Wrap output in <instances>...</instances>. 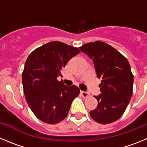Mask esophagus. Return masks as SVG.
I'll return each mask as SVG.
<instances>
[{"instance_id": "obj_1", "label": "esophagus", "mask_w": 147, "mask_h": 147, "mask_svg": "<svg viewBox=\"0 0 147 147\" xmlns=\"http://www.w3.org/2000/svg\"><path fill=\"white\" fill-rule=\"evenodd\" d=\"M80 94H81V96L83 97V98H88V97L90 96V94H89L88 92H86V91H81Z\"/></svg>"}]
</instances>
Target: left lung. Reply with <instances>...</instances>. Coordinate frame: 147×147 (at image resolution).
<instances>
[{
    "instance_id": "obj_1",
    "label": "left lung",
    "mask_w": 147,
    "mask_h": 147,
    "mask_svg": "<svg viewBox=\"0 0 147 147\" xmlns=\"http://www.w3.org/2000/svg\"><path fill=\"white\" fill-rule=\"evenodd\" d=\"M79 49L94 61L101 94L95 96L98 106L90 111L93 120L109 124L118 120L125 111L133 94L134 75L127 59L109 45L95 41Z\"/></svg>"
}]
</instances>
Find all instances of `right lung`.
<instances>
[{
	"mask_svg": "<svg viewBox=\"0 0 147 147\" xmlns=\"http://www.w3.org/2000/svg\"><path fill=\"white\" fill-rule=\"evenodd\" d=\"M80 52L78 48L52 41L27 57L22 72L24 94L30 108L41 121L52 125L61 122L80 94L76 86H67L57 80L68 61Z\"/></svg>",
	"mask_w": 147,
	"mask_h": 147,
	"instance_id": "1",
	"label": "right lung"
}]
</instances>
